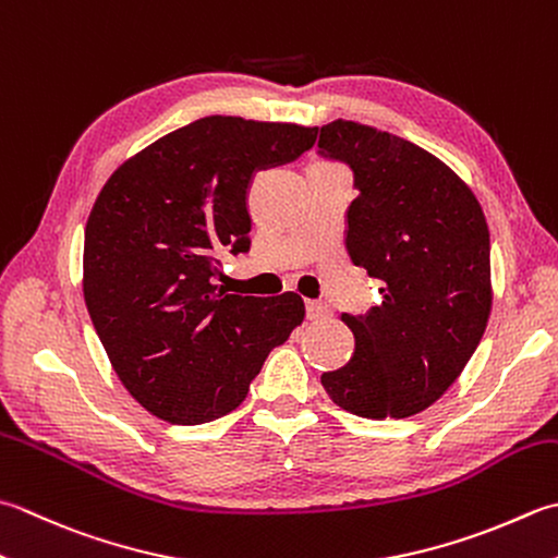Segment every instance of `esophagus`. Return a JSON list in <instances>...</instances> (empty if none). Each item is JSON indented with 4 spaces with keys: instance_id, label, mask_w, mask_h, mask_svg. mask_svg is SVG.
Listing matches in <instances>:
<instances>
[{
    "instance_id": "34e87169",
    "label": "esophagus",
    "mask_w": 558,
    "mask_h": 558,
    "mask_svg": "<svg viewBox=\"0 0 558 558\" xmlns=\"http://www.w3.org/2000/svg\"><path fill=\"white\" fill-rule=\"evenodd\" d=\"M331 314V310H329V304H324V302H307V319L310 322H322V319H326V316Z\"/></svg>"
}]
</instances>
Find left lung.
<instances>
[{
  "label": "left lung",
  "instance_id": "obj_1",
  "mask_svg": "<svg viewBox=\"0 0 558 558\" xmlns=\"http://www.w3.org/2000/svg\"><path fill=\"white\" fill-rule=\"evenodd\" d=\"M324 159L353 171L345 251L379 282L381 304L343 314L353 357L322 375L326 395L363 418H407L460 377L490 314V242L464 181L413 142L353 120L319 130Z\"/></svg>",
  "mask_w": 558,
  "mask_h": 558
}]
</instances>
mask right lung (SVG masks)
Segmentation results:
<instances>
[{
	"instance_id": "obj_1",
	"label": "right lung",
	"mask_w": 558,
	"mask_h": 558,
	"mask_svg": "<svg viewBox=\"0 0 558 558\" xmlns=\"http://www.w3.org/2000/svg\"><path fill=\"white\" fill-rule=\"evenodd\" d=\"M316 128L207 116L120 167L84 229V300L123 387L151 416L198 425L248 395L304 319L300 294L239 298L220 256L251 248L248 189Z\"/></svg>"
}]
</instances>
